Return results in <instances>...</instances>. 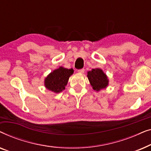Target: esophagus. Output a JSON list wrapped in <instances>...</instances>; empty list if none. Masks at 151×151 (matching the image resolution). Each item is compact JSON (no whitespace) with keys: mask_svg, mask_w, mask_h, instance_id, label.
Instances as JSON below:
<instances>
[{"mask_svg":"<svg viewBox=\"0 0 151 151\" xmlns=\"http://www.w3.org/2000/svg\"><path fill=\"white\" fill-rule=\"evenodd\" d=\"M78 73H83L84 72V69H78Z\"/></svg>","mask_w":151,"mask_h":151,"instance_id":"esophagus-1","label":"esophagus"}]
</instances>
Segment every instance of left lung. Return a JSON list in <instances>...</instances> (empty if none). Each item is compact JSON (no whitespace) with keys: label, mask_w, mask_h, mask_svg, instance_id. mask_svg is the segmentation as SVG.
<instances>
[{"label":"left lung","mask_w":151,"mask_h":151,"mask_svg":"<svg viewBox=\"0 0 151 151\" xmlns=\"http://www.w3.org/2000/svg\"><path fill=\"white\" fill-rule=\"evenodd\" d=\"M87 77L94 90L100 91L108 85L109 80L102 69H93L88 72Z\"/></svg>","instance_id":"8db88e82"}]
</instances>
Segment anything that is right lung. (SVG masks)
I'll use <instances>...</instances> for the list:
<instances>
[{"label":"right lung","mask_w":151,"mask_h":151,"mask_svg":"<svg viewBox=\"0 0 151 151\" xmlns=\"http://www.w3.org/2000/svg\"><path fill=\"white\" fill-rule=\"evenodd\" d=\"M73 73V69H68L60 67L45 78V85L47 89L58 93L65 89L69 78Z\"/></svg>","instance_id":"obj_1"}]
</instances>
